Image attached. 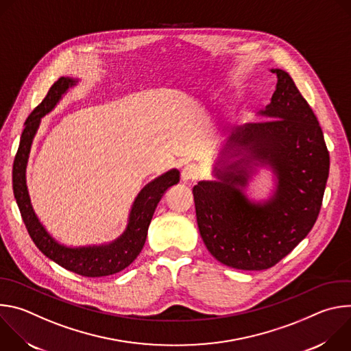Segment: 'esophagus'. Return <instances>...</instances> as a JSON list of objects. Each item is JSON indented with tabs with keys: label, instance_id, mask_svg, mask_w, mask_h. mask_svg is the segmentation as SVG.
I'll return each instance as SVG.
<instances>
[{
	"label": "esophagus",
	"instance_id": "esophagus-1",
	"mask_svg": "<svg viewBox=\"0 0 351 351\" xmlns=\"http://www.w3.org/2000/svg\"><path fill=\"white\" fill-rule=\"evenodd\" d=\"M199 176H202V168H199L198 165L195 164H189L183 168L182 171V179L184 182H189V180H195L198 179Z\"/></svg>",
	"mask_w": 351,
	"mask_h": 351
}]
</instances>
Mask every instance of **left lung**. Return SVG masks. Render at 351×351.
I'll return each instance as SVG.
<instances>
[{"label":"left lung","instance_id":"1","mask_svg":"<svg viewBox=\"0 0 351 351\" xmlns=\"http://www.w3.org/2000/svg\"><path fill=\"white\" fill-rule=\"evenodd\" d=\"M276 73L261 122L237 126L214 165L215 180L193 187L199 234L223 265L263 271L278 264L313 229L329 175V153L311 107L290 75ZM276 176L273 194L253 202L243 193L258 167Z\"/></svg>","mask_w":351,"mask_h":351}]
</instances>
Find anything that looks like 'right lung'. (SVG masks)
Segmentation results:
<instances>
[{
	"mask_svg": "<svg viewBox=\"0 0 351 351\" xmlns=\"http://www.w3.org/2000/svg\"><path fill=\"white\" fill-rule=\"evenodd\" d=\"M77 83L79 79L60 77L48 90L41 104H38L26 119L14 161L12 184L22 219L40 252L71 272L87 278H99L114 275L125 269L137 258L145 243L148 226L160 199L169 187L179 183L180 172L178 169H171L147 183L138 191L129 213L126 229L115 240L106 244L82 247H69L57 241L47 232L33 210L26 184V167L32 143L41 118L51 112L68 90Z\"/></svg>",
	"mask_w": 351,
	"mask_h": 351,
	"instance_id": "right-lung-1",
	"label": "right lung"
}]
</instances>
